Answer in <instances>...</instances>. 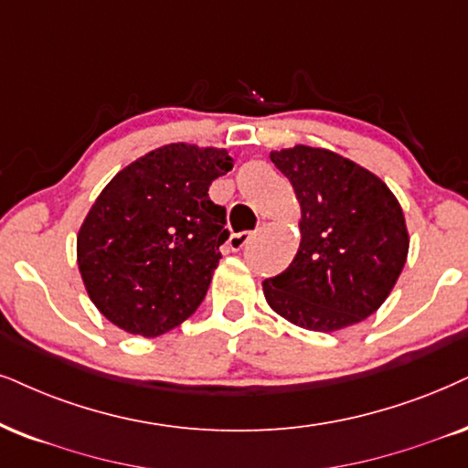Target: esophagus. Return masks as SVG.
Returning a JSON list of instances; mask_svg holds the SVG:
<instances>
[{"instance_id": "esophagus-1", "label": "esophagus", "mask_w": 468, "mask_h": 468, "mask_svg": "<svg viewBox=\"0 0 468 468\" xmlns=\"http://www.w3.org/2000/svg\"><path fill=\"white\" fill-rule=\"evenodd\" d=\"M252 239L250 230H244V233H235L229 238V248L230 250H241V248L248 246V241Z\"/></svg>"}]
</instances>
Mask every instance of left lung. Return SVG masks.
Returning <instances> with one entry per match:
<instances>
[{
  "mask_svg": "<svg viewBox=\"0 0 468 468\" xmlns=\"http://www.w3.org/2000/svg\"><path fill=\"white\" fill-rule=\"evenodd\" d=\"M270 159L300 200L298 254L265 278L268 304L295 326L333 333L380 309L404 270V211L374 173L326 149L298 144Z\"/></svg>",
  "mask_w": 468,
  "mask_h": 468,
  "instance_id": "8db88e82",
  "label": "left lung"
}]
</instances>
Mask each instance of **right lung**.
Segmentation results:
<instances>
[{"mask_svg":"<svg viewBox=\"0 0 468 468\" xmlns=\"http://www.w3.org/2000/svg\"><path fill=\"white\" fill-rule=\"evenodd\" d=\"M230 168L224 149L168 144L103 187L77 235V265L112 324L157 336L198 309L229 239L209 186Z\"/></svg>","mask_w":468,"mask_h":468,"instance_id":"obj_1","label":"right lung"}]
</instances>
